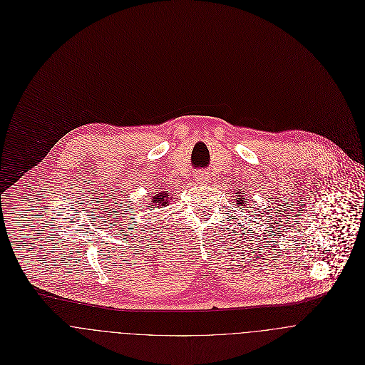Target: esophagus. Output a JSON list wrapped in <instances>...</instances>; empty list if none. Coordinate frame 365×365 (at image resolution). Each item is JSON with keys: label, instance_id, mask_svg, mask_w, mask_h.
<instances>
[{"label": "esophagus", "instance_id": "esophagus-1", "mask_svg": "<svg viewBox=\"0 0 365 365\" xmlns=\"http://www.w3.org/2000/svg\"><path fill=\"white\" fill-rule=\"evenodd\" d=\"M195 181L197 182H207L208 181V175L205 171H198L195 173Z\"/></svg>", "mask_w": 365, "mask_h": 365}]
</instances>
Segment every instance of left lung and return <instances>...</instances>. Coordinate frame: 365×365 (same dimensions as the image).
<instances>
[{"label": "left lung", "mask_w": 365, "mask_h": 365, "mask_svg": "<svg viewBox=\"0 0 365 365\" xmlns=\"http://www.w3.org/2000/svg\"><path fill=\"white\" fill-rule=\"evenodd\" d=\"M246 201H247V200H245V198H243V200H240V198H239V200H237V205L240 204V208H242V207L245 208V207H246V204H245Z\"/></svg>", "instance_id": "left-lung-1"}]
</instances>
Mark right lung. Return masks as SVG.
<instances>
[{
  "label": "right lung",
  "mask_w": 365,
  "mask_h": 365,
  "mask_svg": "<svg viewBox=\"0 0 365 365\" xmlns=\"http://www.w3.org/2000/svg\"><path fill=\"white\" fill-rule=\"evenodd\" d=\"M170 195L164 191V192H158L156 194L150 201H152V204H150V207L152 208H155V207H158V208H164L167 204H168V201H170Z\"/></svg>",
  "instance_id": "right-lung-1"
}]
</instances>
